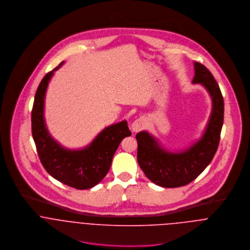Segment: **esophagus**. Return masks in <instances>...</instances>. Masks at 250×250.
Wrapping results in <instances>:
<instances>
[{"instance_id":"obj_1","label":"esophagus","mask_w":250,"mask_h":250,"mask_svg":"<svg viewBox=\"0 0 250 250\" xmlns=\"http://www.w3.org/2000/svg\"><path fill=\"white\" fill-rule=\"evenodd\" d=\"M146 126V120L143 118V117H140L138 119H136L133 124H132V130L134 132H140L142 131L143 129H144V127Z\"/></svg>"}]
</instances>
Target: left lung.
Segmentation results:
<instances>
[{
	"label": "left lung",
	"instance_id": "1",
	"mask_svg": "<svg viewBox=\"0 0 250 250\" xmlns=\"http://www.w3.org/2000/svg\"><path fill=\"white\" fill-rule=\"evenodd\" d=\"M194 83L203 84L213 100V111L202 139L182 153L164 151L147 133L137 134L138 162L145 176L164 188L186 186L198 177L212 162L217 150L223 124L224 102L212 73L203 64L194 62Z\"/></svg>",
	"mask_w": 250,
	"mask_h": 250
}]
</instances>
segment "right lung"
Listing matches in <instances>:
<instances>
[{"label":"right lung","instance_id":"obj_1","mask_svg":"<svg viewBox=\"0 0 250 250\" xmlns=\"http://www.w3.org/2000/svg\"><path fill=\"white\" fill-rule=\"evenodd\" d=\"M62 64L48 72L37 87L32 110V133L39 160L46 171L69 187L86 189L107 175L117 147L132 133L127 121H122L103 130L93 143L83 150H65L56 143L46 129L43 108L48 83Z\"/></svg>","mask_w":250,"mask_h":250}]
</instances>
